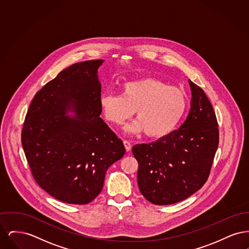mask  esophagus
Here are the masks:
<instances>
[{"label": "esophagus", "instance_id": "esophagus-1", "mask_svg": "<svg viewBox=\"0 0 249 249\" xmlns=\"http://www.w3.org/2000/svg\"><path fill=\"white\" fill-rule=\"evenodd\" d=\"M123 143H124V145H125V148H126V150L129 152L130 151V149H131V144H130V142L129 141H123Z\"/></svg>", "mask_w": 249, "mask_h": 249}]
</instances>
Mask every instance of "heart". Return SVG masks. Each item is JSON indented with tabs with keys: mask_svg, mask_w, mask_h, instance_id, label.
I'll list each match as a JSON object with an SVG mask.
<instances>
[{
	"mask_svg": "<svg viewBox=\"0 0 249 249\" xmlns=\"http://www.w3.org/2000/svg\"><path fill=\"white\" fill-rule=\"evenodd\" d=\"M108 122L121 125L134 114L137 119L124 130L129 133L145 132L151 138H161L176 129L188 107L185 91L152 77L120 85V95L103 93L99 99Z\"/></svg>",
	"mask_w": 249,
	"mask_h": 249,
	"instance_id": "obj_1",
	"label": "heart"
}]
</instances>
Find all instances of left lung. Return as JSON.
<instances>
[{
	"mask_svg": "<svg viewBox=\"0 0 249 249\" xmlns=\"http://www.w3.org/2000/svg\"><path fill=\"white\" fill-rule=\"evenodd\" d=\"M190 110L178 130L149 143L135 144L140 192L158 205L177 203L201 189L209 177L218 146L213 107L200 87L189 79Z\"/></svg>",
	"mask_w": 249,
	"mask_h": 249,
	"instance_id": "8db88e82",
	"label": "left lung"
}]
</instances>
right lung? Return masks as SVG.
Masks as SVG:
<instances>
[{"label": "right lung", "mask_w": 249, "mask_h": 249, "mask_svg": "<svg viewBox=\"0 0 249 249\" xmlns=\"http://www.w3.org/2000/svg\"><path fill=\"white\" fill-rule=\"evenodd\" d=\"M104 61L60 71L36 93L24 122L21 142L36 183L66 203L93 201L107 169L125 154L121 139L100 118L98 69Z\"/></svg>", "instance_id": "add662e5"}]
</instances>
